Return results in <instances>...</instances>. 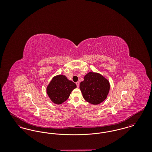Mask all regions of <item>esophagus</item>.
Returning a JSON list of instances; mask_svg holds the SVG:
<instances>
[{
    "instance_id": "1",
    "label": "esophagus",
    "mask_w": 152,
    "mask_h": 152,
    "mask_svg": "<svg viewBox=\"0 0 152 152\" xmlns=\"http://www.w3.org/2000/svg\"><path fill=\"white\" fill-rule=\"evenodd\" d=\"M76 86H77V88H79V82H77V83H76Z\"/></svg>"
}]
</instances>
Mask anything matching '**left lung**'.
Wrapping results in <instances>:
<instances>
[{"label": "left lung", "mask_w": 152, "mask_h": 152, "mask_svg": "<svg viewBox=\"0 0 152 152\" xmlns=\"http://www.w3.org/2000/svg\"><path fill=\"white\" fill-rule=\"evenodd\" d=\"M110 87L108 80L100 73L94 72L88 73L80 84L84 100L93 105L100 104L107 99Z\"/></svg>", "instance_id": "1"}]
</instances>
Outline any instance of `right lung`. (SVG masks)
Segmentation results:
<instances>
[{"label":"right lung","instance_id":"1","mask_svg":"<svg viewBox=\"0 0 152 152\" xmlns=\"http://www.w3.org/2000/svg\"><path fill=\"white\" fill-rule=\"evenodd\" d=\"M76 85L65 75H58L52 79L46 88L47 94L51 101L56 104H61L69 97Z\"/></svg>","mask_w":152,"mask_h":152}]
</instances>
